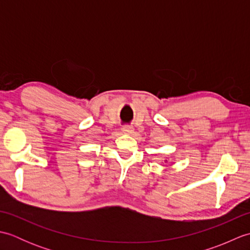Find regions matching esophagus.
<instances>
[{"label":"esophagus","instance_id":"1","mask_svg":"<svg viewBox=\"0 0 250 250\" xmlns=\"http://www.w3.org/2000/svg\"><path fill=\"white\" fill-rule=\"evenodd\" d=\"M133 131H134L133 126H130V125H126V126H124V128H122V132H124V133H125V134H131Z\"/></svg>","mask_w":250,"mask_h":250}]
</instances>
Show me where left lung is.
I'll list each match as a JSON object with an SVG mask.
<instances>
[{
	"mask_svg": "<svg viewBox=\"0 0 250 250\" xmlns=\"http://www.w3.org/2000/svg\"><path fill=\"white\" fill-rule=\"evenodd\" d=\"M164 162H167V160H164Z\"/></svg>",
	"mask_w": 250,
	"mask_h": 250,
	"instance_id": "8db88e82",
	"label": "left lung"
}]
</instances>
